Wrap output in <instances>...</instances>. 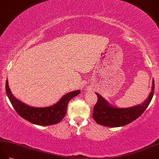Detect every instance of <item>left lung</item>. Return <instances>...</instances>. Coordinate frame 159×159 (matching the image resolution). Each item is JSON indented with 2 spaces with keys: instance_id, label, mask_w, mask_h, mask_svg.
<instances>
[{
  "instance_id": "left-lung-1",
  "label": "left lung",
  "mask_w": 159,
  "mask_h": 159,
  "mask_svg": "<svg viewBox=\"0 0 159 159\" xmlns=\"http://www.w3.org/2000/svg\"><path fill=\"white\" fill-rule=\"evenodd\" d=\"M154 81L148 98L143 103L135 107L120 109L110 106L109 103L96 93L98 101L93 107V118L97 124L108 127H119L131 123L143 114L149 105L154 95Z\"/></svg>"
}]
</instances>
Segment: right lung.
Returning <instances> with one entry per match:
<instances>
[{
  "label": "right lung",
  "mask_w": 159,
  "mask_h": 159,
  "mask_svg": "<svg viewBox=\"0 0 159 159\" xmlns=\"http://www.w3.org/2000/svg\"><path fill=\"white\" fill-rule=\"evenodd\" d=\"M6 93L16 113L20 117L34 124L39 126H48L60 122L66 116L67 104L70 100L80 93V91H74L66 94L55 105L36 108L26 105L16 99L10 92L8 81L6 80Z\"/></svg>",
  "instance_id": "right-lung-1"
}]
</instances>
